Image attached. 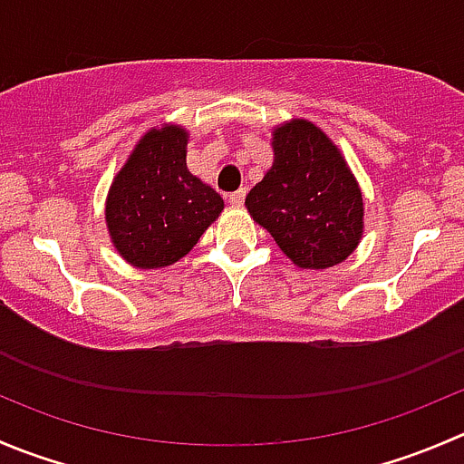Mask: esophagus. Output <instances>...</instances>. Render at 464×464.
Here are the masks:
<instances>
[{
  "label": "esophagus",
  "mask_w": 464,
  "mask_h": 464,
  "mask_svg": "<svg viewBox=\"0 0 464 464\" xmlns=\"http://www.w3.org/2000/svg\"><path fill=\"white\" fill-rule=\"evenodd\" d=\"M245 195H246V190L233 192V195H228V204H231V206H242V204H245Z\"/></svg>",
  "instance_id": "34e87169"
}]
</instances>
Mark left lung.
Returning a JSON list of instances; mask_svg holds the SVG:
<instances>
[{
	"instance_id": "8db88e82",
	"label": "left lung",
	"mask_w": 464,
	"mask_h": 464,
	"mask_svg": "<svg viewBox=\"0 0 464 464\" xmlns=\"http://www.w3.org/2000/svg\"><path fill=\"white\" fill-rule=\"evenodd\" d=\"M272 168L245 206L301 269H328L356 251L365 231L362 192L335 142L308 120L272 129Z\"/></svg>"
}]
</instances>
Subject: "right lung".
<instances>
[{"label": "right lung", "mask_w": 464, "mask_h": 464, "mask_svg": "<svg viewBox=\"0 0 464 464\" xmlns=\"http://www.w3.org/2000/svg\"><path fill=\"white\" fill-rule=\"evenodd\" d=\"M188 140L181 124L151 127L108 188V236L133 267L179 263L224 210L222 197L188 169Z\"/></svg>", "instance_id": "right-lung-1"}]
</instances>
